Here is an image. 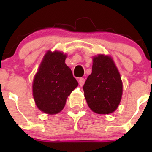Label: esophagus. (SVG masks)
I'll return each instance as SVG.
<instances>
[{
  "label": "esophagus",
  "instance_id": "obj_1",
  "mask_svg": "<svg viewBox=\"0 0 152 152\" xmlns=\"http://www.w3.org/2000/svg\"><path fill=\"white\" fill-rule=\"evenodd\" d=\"M85 79H84V78H80V79H79V84L80 86H83L84 84H85Z\"/></svg>",
  "mask_w": 152,
  "mask_h": 152
}]
</instances>
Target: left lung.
<instances>
[{
	"mask_svg": "<svg viewBox=\"0 0 152 152\" xmlns=\"http://www.w3.org/2000/svg\"><path fill=\"white\" fill-rule=\"evenodd\" d=\"M92 73L83 86L89 107L97 114H110L118 107L123 85L111 56L99 54L93 59Z\"/></svg>",
	"mask_w": 152,
	"mask_h": 152,
	"instance_id": "1",
	"label": "left lung"
}]
</instances>
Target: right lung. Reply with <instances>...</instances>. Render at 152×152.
<instances>
[{"mask_svg": "<svg viewBox=\"0 0 152 152\" xmlns=\"http://www.w3.org/2000/svg\"><path fill=\"white\" fill-rule=\"evenodd\" d=\"M66 54L48 50L33 81L32 90L37 107L49 115L57 114L65 107L78 82L65 64Z\"/></svg>", "mask_w": 152, "mask_h": 152, "instance_id": "right-lung-1", "label": "right lung"}]
</instances>
